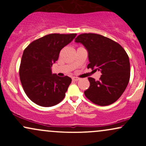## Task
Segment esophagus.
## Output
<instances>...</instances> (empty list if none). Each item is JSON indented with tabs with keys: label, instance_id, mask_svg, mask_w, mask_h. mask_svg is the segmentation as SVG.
Wrapping results in <instances>:
<instances>
[{
	"label": "esophagus",
	"instance_id": "34e87169",
	"mask_svg": "<svg viewBox=\"0 0 146 146\" xmlns=\"http://www.w3.org/2000/svg\"><path fill=\"white\" fill-rule=\"evenodd\" d=\"M72 80L73 81H78V80H80V78H77V77H73V78H72Z\"/></svg>",
	"mask_w": 146,
	"mask_h": 146
}]
</instances>
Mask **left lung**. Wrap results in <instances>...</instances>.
<instances>
[{"label": "left lung", "mask_w": 146, "mask_h": 146, "mask_svg": "<svg viewBox=\"0 0 146 146\" xmlns=\"http://www.w3.org/2000/svg\"><path fill=\"white\" fill-rule=\"evenodd\" d=\"M88 53L90 63L87 68L100 71V80L88 78L90 86L84 95L93 103L102 106L118 100L130 80V61L128 54L119 44L96 33H82L75 38Z\"/></svg>", "instance_id": "8db88e82"}]
</instances>
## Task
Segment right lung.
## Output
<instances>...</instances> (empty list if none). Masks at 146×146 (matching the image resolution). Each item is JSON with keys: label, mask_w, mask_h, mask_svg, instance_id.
Masks as SVG:
<instances>
[{"label": "right lung", "mask_w": 146, "mask_h": 146, "mask_svg": "<svg viewBox=\"0 0 146 146\" xmlns=\"http://www.w3.org/2000/svg\"><path fill=\"white\" fill-rule=\"evenodd\" d=\"M76 35L51 33L32 42L24 50L20 79L26 95L36 104L53 106L64 98L71 78L52 74L51 66L58 60L62 48Z\"/></svg>", "instance_id": "obj_1"}]
</instances>
